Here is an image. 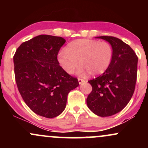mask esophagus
<instances>
[{"label": "esophagus", "instance_id": "1", "mask_svg": "<svg viewBox=\"0 0 148 148\" xmlns=\"http://www.w3.org/2000/svg\"><path fill=\"white\" fill-rule=\"evenodd\" d=\"M78 81H79V84H81L82 83L85 82V80L83 79H81V78H78Z\"/></svg>", "mask_w": 148, "mask_h": 148}]
</instances>
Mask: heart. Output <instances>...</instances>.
<instances>
[{
	"mask_svg": "<svg viewBox=\"0 0 148 148\" xmlns=\"http://www.w3.org/2000/svg\"><path fill=\"white\" fill-rule=\"evenodd\" d=\"M112 46L107 42L90 39H79L69 44L60 51L58 61L67 74H72L80 64L79 73L88 72L90 76H99L109 67L113 59Z\"/></svg>",
	"mask_w": 148,
	"mask_h": 148,
	"instance_id": "obj_1",
	"label": "heart"
}]
</instances>
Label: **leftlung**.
Wrapping results in <instances>:
<instances>
[{"instance_id": "1", "label": "left lung", "mask_w": 148, "mask_h": 148, "mask_svg": "<svg viewBox=\"0 0 148 148\" xmlns=\"http://www.w3.org/2000/svg\"><path fill=\"white\" fill-rule=\"evenodd\" d=\"M97 37L109 42L113 56L106 72L88 81L92 90L86 102L90 110L98 116H111L121 111L133 95L138 57L130 46L117 37Z\"/></svg>"}]
</instances>
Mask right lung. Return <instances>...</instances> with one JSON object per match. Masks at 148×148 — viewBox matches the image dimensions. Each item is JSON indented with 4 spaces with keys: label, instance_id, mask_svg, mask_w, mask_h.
<instances>
[{
    "label": "right lung",
    "instance_id": "obj_1",
    "mask_svg": "<svg viewBox=\"0 0 148 148\" xmlns=\"http://www.w3.org/2000/svg\"><path fill=\"white\" fill-rule=\"evenodd\" d=\"M65 42L61 37L38 35L23 42L13 58L15 80L23 101L34 113L47 118L62 113L67 95L79 85L58 61Z\"/></svg>",
    "mask_w": 148,
    "mask_h": 148
}]
</instances>
